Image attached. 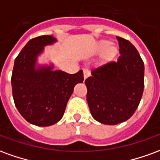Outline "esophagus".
<instances>
[{
  "instance_id": "34e87169",
  "label": "esophagus",
  "mask_w": 160,
  "mask_h": 160,
  "mask_svg": "<svg viewBox=\"0 0 160 160\" xmlns=\"http://www.w3.org/2000/svg\"><path fill=\"white\" fill-rule=\"evenodd\" d=\"M83 74H84V79L86 80L87 78H88V77L90 76V71L87 69V68H84Z\"/></svg>"
}]
</instances>
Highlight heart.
I'll use <instances>...</instances> for the list:
<instances>
[{
  "label": "heart",
  "mask_w": 160,
  "mask_h": 160,
  "mask_svg": "<svg viewBox=\"0 0 160 160\" xmlns=\"http://www.w3.org/2000/svg\"><path fill=\"white\" fill-rule=\"evenodd\" d=\"M108 41H102L98 43V49L104 51L102 55V61L104 62H111L118 55V48L116 45H109Z\"/></svg>",
  "instance_id": "obj_1"
}]
</instances>
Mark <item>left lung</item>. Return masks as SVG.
Wrapping results in <instances>:
<instances>
[{"mask_svg":"<svg viewBox=\"0 0 160 160\" xmlns=\"http://www.w3.org/2000/svg\"><path fill=\"white\" fill-rule=\"evenodd\" d=\"M121 56L92 71L85 80L87 100L95 120L116 125L133 116L144 90V63L129 41L117 37Z\"/></svg>","mask_w":160,"mask_h":160,"instance_id":"left-lung-1","label":"left lung"}]
</instances>
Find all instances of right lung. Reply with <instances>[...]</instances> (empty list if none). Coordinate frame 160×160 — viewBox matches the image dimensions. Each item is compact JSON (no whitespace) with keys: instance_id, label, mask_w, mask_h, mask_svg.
<instances>
[{"instance_id":"obj_1","label":"right lung","mask_w":160,"mask_h":160,"mask_svg":"<svg viewBox=\"0 0 160 160\" xmlns=\"http://www.w3.org/2000/svg\"><path fill=\"white\" fill-rule=\"evenodd\" d=\"M56 42L49 35L34 38L27 42L14 61L12 69V97L16 108L30 123L46 127L62 118L73 87L84 80L83 71L69 74L53 67L36 69L37 56L43 46Z\"/></svg>"}]
</instances>
